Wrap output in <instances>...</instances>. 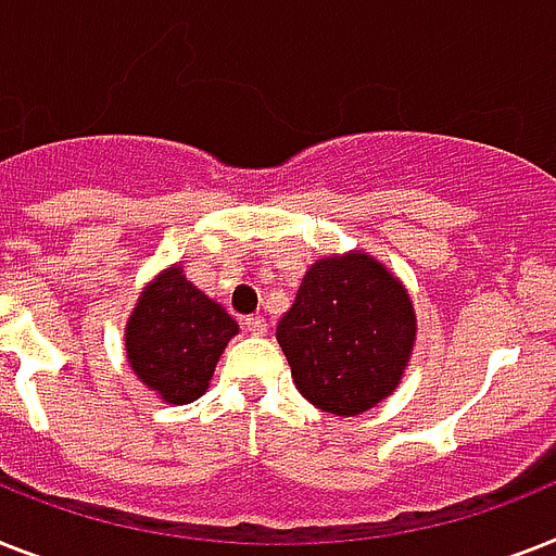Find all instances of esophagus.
<instances>
[{"label":"esophagus","mask_w":556,"mask_h":556,"mask_svg":"<svg viewBox=\"0 0 556 556\" xmlns=\"http://www.w3.org/2000/svg\"><path fill=\"white\" fill-rule=\"evenodd\" d=\"M242 325H245V331L254 333V337H265V333H268V323H265V317H260V314L248 317Z\"/></svg>","instance_id":"esophagus-1"}]
</instances>
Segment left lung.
<instances>
[{
	"label": "left lung",
	"instance_id": "left-lung-1",
	"mask_svg": "<svg viewBox=\"0 0 556 556\" xmlns=\"http://www.w3.org/2000/svg\"><path fill=\"white\" fill-rule=\"evenodd\" d=\"M417 340L405 286L374 256H323L302 277L277 342L311 405L356 417L394 394Z\"/></svg>",
	"mask_w": 556,
	"mask_h": 556
}]
</instances>
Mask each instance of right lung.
I'll return each instance as SVG.
<instances>
[{
  "label": "right lung",
  "instance_id": "obj_1",
  "mask_svg": "<svg viewBox=\"0 0 556 556\" xmlns=\"http://www.w3.org/2000/svg\"><path fill=\"white\" fill-rule=\"evenodd\" d=\"M237 331L231 314L188 282L179 265H170L139 293L125 325V354L160 400L188 405L205 394Z\"/></svg>",
  "mask_w": 556,
  "mask_h": 556
}]
</instances>
